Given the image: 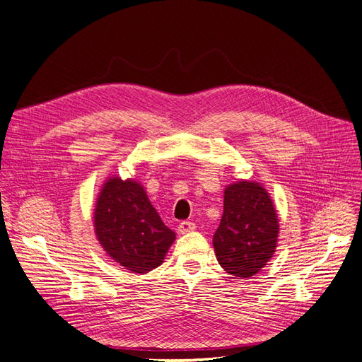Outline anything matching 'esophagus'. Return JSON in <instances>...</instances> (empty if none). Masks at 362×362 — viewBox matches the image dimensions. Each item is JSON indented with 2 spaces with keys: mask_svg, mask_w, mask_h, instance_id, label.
<instances>
[{
  "mask_svg": "<svg viewBox=\"0 0 362 362\" xmlns=\"http://www.w3.org/2000/svg\"><path fill=\"white\" fill-rule=\"evenodd\" d=\"M194 229H196V225H194L193 222L184 221V222H181V223L178 225V233H180V234H187V233L194 231Z\"/></svg>",
  "mask_w": 362,
  "mask_h": 362,
  "instance_id": "1",
  "label": "esophagus"
}]
</instances>
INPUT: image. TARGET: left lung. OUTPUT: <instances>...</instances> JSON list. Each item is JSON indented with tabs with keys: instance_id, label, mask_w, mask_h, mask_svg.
Wrapping results in <instances>:
<instances>
[{
	"instance_id": "1",
	"label": "left lung",
	"mask_w": 362,
	"mask_h": 362,
	"mask_svg": "<svg viewBox=\"0 0 362 362\" xmlns=\"http://www.w3.org/2000/svg\"><path fill=\"white\" fill-rule=\"evenodd\" d=\"M278 214L269 193L254 181L225 189L223 216L213 237L218 264L235 278H250L266 266L276 249Z\"/></svg>"
}]
</instances>
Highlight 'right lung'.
<instances>
[{
  "mask_svg": "<svg viewBox=\"0 0 362 362\" xmlns=\"http://www.w3.org/2000/svg\"><path fill=\"white\" fill-rule=\"evenodd\" d=\"M95 234L104 250L133 273L158 267L175 240L146 192L134 180L108 178L98 196Z\"/></svg>",
  "mask_w": 362,
  "mask_h": 362,
  "instance_id": "1",
  "label": "right lung"
}]
</instances>
